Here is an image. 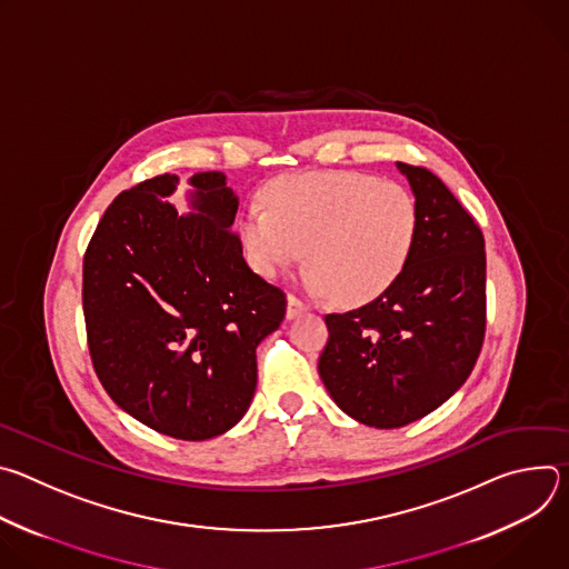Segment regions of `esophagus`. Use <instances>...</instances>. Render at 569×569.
I'll return each mask as SVG.
<instances>
[{"mask_svg":"<svg viewBox=\"0 0 569 569\" xmlns=\"http://www.w3.org/2000/svg\"><path fill=\"white\" fill-rule=\"evenodd\" d=\"M303 310H306V306H303V303H301L297 297H292V295H290V297H288L286 317H288V319H295V317H299Z\"/></svg>","mask_w":569,"mask_h":569,"instance_id":"obj_1","label":"esophagus"}]
</instances>
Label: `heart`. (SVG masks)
I'll return each mask as SVG.
<instances>
[{
	"label": "heart",
	"instance_id": "b5f03b06",
	"mask_svg": "<svg viewBox=\"0 0 569 569\" xmlns=\"http://www.w3.org/2000/svg\"><path fill=\"white\" fill-rule=\"evenodd\" d=\"M266 200L268 209L252 204L240 216L248 261L263 279H277L306 252L312 295L362 306L391 288L412 257L419 209L396 182L351 171L301 173L270 184Z\"/></svg>",
	"mask_w": 569,
	"mask_h": 569
}]
</instances>
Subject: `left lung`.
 <instances>
[{"label": "left lung", "mask_w": 569, "mask_h": 569, "mask_svg": "<svg viewBox=\"0 0 569 569\" xmlns=\"http://www.w3.org/2000/svg\"><path fill=\"white\" fill-rule=\"evenodd\" d=\"M419 209L402 274L378 299L327 315L319 376L351 419L402 428L443 405L470 376L486 329L483 236L428 169L396 161Z\"/></svg>", "instance_id": "8db88e82"}]
</instances>
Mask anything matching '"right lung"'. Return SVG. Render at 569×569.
<instances>
[{
	"label": "right lung",
	"instance_id": "1",
	"mask_svg": "<svg viewBox=\"0 0 569 569\" xmlns=\"http://www.w3.org/2000/svg\"><path fill=\"white\" fill-rule=\"evenodd\" d=\"M123 191L83 261V312L97 376L139 423L182 441L231 430L257 389V347L286 317V295L242 259L238 196L224 173Z\"/></svg>",
	"mask_w": 569,
	"mask_h": 569
}]
</instances>
